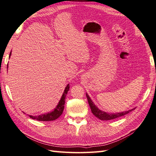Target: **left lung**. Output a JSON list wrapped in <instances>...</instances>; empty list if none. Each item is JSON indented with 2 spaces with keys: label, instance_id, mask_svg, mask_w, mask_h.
I'll return each instance as SVG.
<instances>
[{
  "label": "left lung",
  "instance_id": "1",
  "mask_svg": "<svg viewBox=\"0 0 156 156\" xmlns=\"http://www.w3.org/2000/svg\"><path fill=\"white\" fill-rule=\"evenodd\" d=\"M86 96L87 98L90 107V108H91V111L92 112V114L95 116H96L98 119H100L101 120H111L117 119V118H119V117H121L122 116H124L127 114H128L129 112L134 110L135 108H132V109H131V110L124 111V112H115V113L107 112L103 111L100 109H99L98 107L96 106V105L94 104V102L92 101L90 98L89 97L87 93H86Z\"/></svg>",
  "mask_w": 156,
  "mask_h": 156
}]
</instances>
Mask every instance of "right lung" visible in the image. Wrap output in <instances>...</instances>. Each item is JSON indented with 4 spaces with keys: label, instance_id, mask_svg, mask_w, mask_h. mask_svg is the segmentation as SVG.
Here are the masks:
<instances>
[{
    "label": "right lung",
    "instance_id": "1",
    "mask_svg": "<svg viewBox=\"0 0 156 156\" xmlns=\"http://www.w3.org/2000/svg\"><path fill=\"white\" fill-rule=\"evenodd\" d=\"M12 55V52H10V56H9V58ZM69 89V84H68L66 87L65 88V90L64 91V93L62 94V97H61L60 100L58 103V105H56L55 109L50 112L45 113V114H42L40 115L37 116H32L29 115L30 118L32 119H35L38 121H53L56 119H57L62 114L64 108V104H65V100H66V96L68 92Z\"/></svg>",
    "mask_w": 156,
    "mask_h": 156
}]
</instances>
